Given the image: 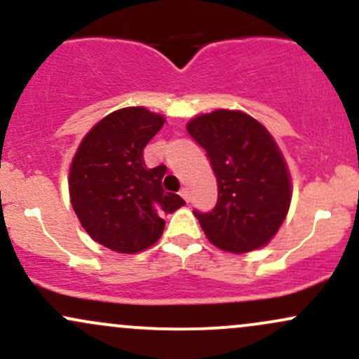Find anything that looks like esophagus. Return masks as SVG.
<instances>
[{
	"instance_id": "1",
	"label": "esophagus",
	"mask_w": 359,
	"mask_h": 359,
	"mask_svg": "<svg viewBox=\"0 0 359 359\" xmlns=\"http://www.w3.org/2000/svg\"><path fill=\"white\" fill-rule=\"evenodd\" d=\"M180 195H181V198L187 201V203H190V193H188L187 188H183V190L180 191Z\"/></svg>"
}]
</instances>
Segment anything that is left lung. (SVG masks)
<instances>
[{
  "label": "left lung",
  "mask_w": 359,
  "mask_h": 359,
  "mask_svg": "<svg viewBox=\"0 0 359 359\" xmlns=\"http://www.w3.org/2000/svg\"><path fill=\"white\" fill-rule=\"evenodd\" d=\"M188 132L205 149L217 178L215 207L193 210L208 241L237 255L268 244L292 200L287 164L273 137L252 116L233 110L196 116Z\"/></svg>",
  "instance_id": "8db88e82"
}]
</instances>
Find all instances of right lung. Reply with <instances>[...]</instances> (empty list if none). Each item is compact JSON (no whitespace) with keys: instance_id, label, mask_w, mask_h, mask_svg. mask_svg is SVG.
I'll return each mask as SVG.
<instances>
[{"instance_id":"1","label":"right lung","mask_w":359,"mask_h":359,"mask_svg":"<svg viewBox=\"0 0 359 359\" xmlns=\"http://www.w3.org/2000/svg\"><path fill=\"white\" fill-rule=\"evenodd\" d=\"M163 126V116L146 108H122L79 144L69 172L71 203L84 231L104 248L144 251L163 233V215L184 205L161 187L166 166L144 164V147Z\"/></svg>"}]
</instances>
